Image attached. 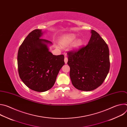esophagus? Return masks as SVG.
I'll list each match as a JSON object with an SVG mask.
<instances>
[{"label": "esophagus", "mask_w": 127, "mask_h": 127, "mask_svg": "<svg viewBox=\"0 0 127 127\" xmlns=\"http://www.w3.org/2000/svg\"><path fill=\"white\" fill-rule=\"evenodd\" d=\"M64 62H65V63L66 64L67 63V62H68V58H67V57H65V58H64Z\"/></svg>", "instance_id": "esophagus-1"}]
</instances>
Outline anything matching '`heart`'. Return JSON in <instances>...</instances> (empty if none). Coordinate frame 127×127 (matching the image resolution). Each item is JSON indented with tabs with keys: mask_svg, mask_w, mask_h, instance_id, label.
<instances>
[{
	"mask_svg": "<svg viewBox=\"0 0 127 127\" xmlns=\"http://www.w3.org/2000/svg\"><path fill=\"white\" fill-rule=\"evenodd\" d=\"M76 36L74 34L70 33V34H67L65 35L63 38L61 42V45L62 47H67L69 45H70L72 42H74L76 39ZM82 45V41L80 39H78L72 43L71 49L72 50H73V51L77 50L80 48Z\"/></svg>",
	"mask_w": 127,
	"mask_h": 127,
	"instance_id": "obj_1",
	"label": "heart"
}]
</instances>
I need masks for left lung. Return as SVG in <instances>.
I'll list each match as a JSON object with an SVG mask.
<instances>
[{"mask_svg": "<svg viewBox=\"0 0 127 127\" xmlns=\"http://www.w3.org/2000/svg\"><path fill=\"white\" fill-rule=\"evenodd\" d=\"M88 44L77 51L67 53L70 77L73 85L82 91H91L100 86L110 70L108 47L92 30Z\"/></svg>", "mask_w": 127, "mask_h": 127, "instance_id": "left-lung-1", "label": "left lung"}]
</instances>
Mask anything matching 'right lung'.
Wrapping results in <instances>:
<instances>
[{"label": "right lung", "mask_w": 127, "mask_h": 127, "mask_svg": "<svg viewBox=\"0 0 127 127\" xmlns=\"http://www.w3.org/2000/svg\"><path fill=\"white\" fill-rule=\"evenodd\" d=\"M45 32H31L19 48L18 71L23 82L29 88L45 92L55 84L59 72L65 64L63 55H53L49 46L52 43L41 37Z\"/></svg>", "instance_id": "right-lung-1"}]
</instances>
